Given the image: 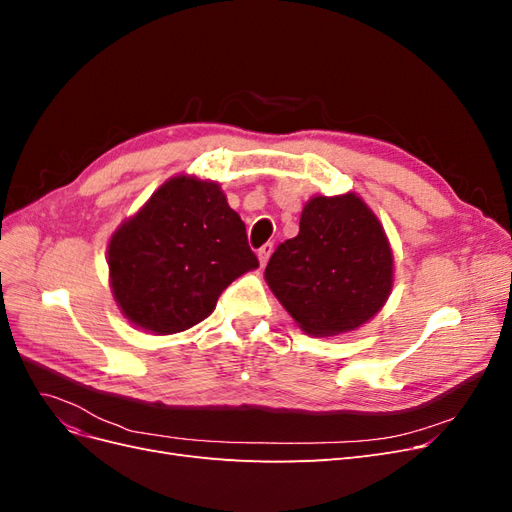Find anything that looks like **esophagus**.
Listing matches in <instances>:
<instances>
[{"label": "esophagus", "instance_id": "1", "mask_svg": "<svg viewBox=\"0 0 512 512\" xmlns=\"http://www.w3.org/2000/svg\"><path fill=\"white\" fill-rule=\"evenodd\" d=\"M271 252H273V243H265V245H262L260 250L256 252V254H258V260H260V267H265V265H267Z\"/></svg>", "mask_w": 512, "mask_h": 512}]
</instances>
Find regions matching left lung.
Here are the masks:
<instances>
[{"instance_id":"left-lung-1","label":"left lung","mask_w":512,"mask_h":512,"mask_svg":"<svg viewBox=\"0 0 512 512\" xmlns=\"http://www.w3.org/2000/svg\"><path fill=\"white\" fill-rule=\"evenodd\" d=\"M265 280L303 333L333 337L363 327L384 307L395 258L359 194H316L301 211L299 235L275 247Z\"/></svg>"}]
</instances>
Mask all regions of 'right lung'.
I'll use <instances>...</instances> for the list:
<instances>
[{"label": "right lung", "mask_w": 512, "mask_h": 512, "mask_svg": "<svg viewBox=\"0 0 512 512\" xmlns=\"http://www.w3.org/2000/svg\"><path fill=\"white\" fill-rule=\"evenodd\" d=\"M113 299L134 327L173 335L203 322L237 277L258 269L220 183L175 175L106 245Z\"/></svg>", "instance_id": "1"}]
</instances>
